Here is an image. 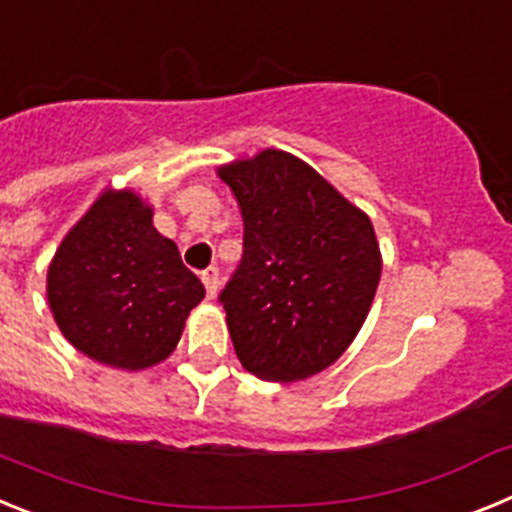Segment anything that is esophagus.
<instances>
[{
	"instance_id": "1",
	"label": "esophagus",
	"mask_w": 512,
	"mask_h": 512,
	"mask_svg": "<svg viewBox=\"0 0 512 512\" xmlns=\"http://www.w3.org/2000/svg\"><path fill=\"white\" fill-rule=\"evenodd\" d=\"M202 284H205L207 289V297H215L217 295V287H220V271H217V266H207L205 271H202Z\"/></svg>"
}]
</instances>
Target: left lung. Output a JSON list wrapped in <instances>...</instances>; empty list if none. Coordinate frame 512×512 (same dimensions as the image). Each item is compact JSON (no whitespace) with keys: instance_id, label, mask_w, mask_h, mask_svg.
<instances>
[{"instance_id":"left-lung-1","label":"left lung","mask_w":512,"mask_h":512,"mask_svg":"<svg viewBox=\"0 0 512 512\" xmlns=\"http://www.w3.org/2000/svg\"><path fill=\"white\" fill-rule=\"evenodd\" d=\"M243 215V256L220 292L243 369L297 382L351 346L382 274L372 220L315 169L261 151L217 171Z\"/></svg>"}]
</instances>
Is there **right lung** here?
<instances>
[{"label":"right lung","instance_id":"1","mask_svg":"<svg viewBox=\"0 0 512 512\" xmlns=\"http://www.w3.org/2000/svg\"><path fill=\"white\" fill-rule=\"evenodd\" d=\"M202 297V282L133 192L102 194L48 269V302L63 336L89 359L130 372L174 351Z\"/></svg>","mask_w":512,"mask_h":512}]
</instances>
